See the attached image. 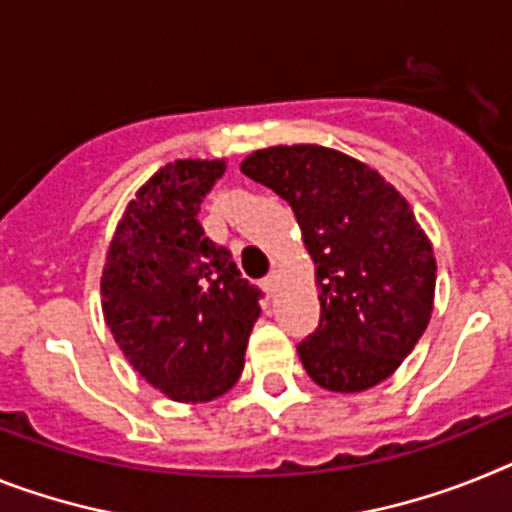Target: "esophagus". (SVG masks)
<instances>
[{
  "label": "esophagus",
  "mask_w": 512,
  "mask_h": 512,
  "mask_svg": "<svg viewBox=\"0 0 512 512\" xmlns=\"http://www.w3.org/2000/svg\"><path fill=\"white\" fill-rule=\"evenodd\" d=\"M262 288L268 291V296H275V291H278V273H270L268 278H262Z\"/></svg>",
  "instance_id": "esophagus-1"
}]
</instances>
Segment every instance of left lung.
<instances>
[{"label": "left lung", "instance_id": "8db88e82", "mask_svg": "<svg viewBox=\"0 0 512 512\" xmlns=\"http://www.w3.org/2000/svg\"><path fill=\"white\" fill-rule=\"evenodd\" d=\"M242 172L291 206L317 265L319 327L296 345L306 373L342 394L384 381L433 311V247L407 201L363 162L314 144L255 151Z\"/></svg>", "mask_w": 512, "mask_h": 512}]
</instances>
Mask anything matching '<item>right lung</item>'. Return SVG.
Returning <instances> with one entry per match:
<instances>
[{
    "mask_svg": "<svg viewBox=\"0 0 512 512\" xmlns=\"http://www.w3.org/2000/svg\"><path fill=\"white\" fill-rule=\"evenodd\" d=\"M224 162L177 159L128 203L102 270L105 322L136 371L175 402L237 384L262 291L198 224Z\"/></svg>",
    "mask_w": 512,
    "mask_h": 512,
    "instance_id": "obj_1",
    "label": "right lung"
}]
</instances>
